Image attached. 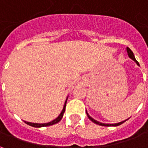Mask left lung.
<instances>
[{
    "label": "left lung",
    "instance_id": "1",
    "mask_svg": "<svg viewBox=\"0 0 148 148\" xmlns=\"http://www.w3.org/2000/svg\"><path fill=\"white\" fill-rule=\"evenodd\" d=\"M127 55L129 56V58H132L133 61H135L136 62V64L138 65V66H140V64H139V62L136 61V59L135 58V56H134V54L133 52L132 51V50H131L129 47H127ZM86 114L87 116H88V117H89V119H90V121H93V123H95V124H98V125H101V126H106V127H111V126H119V125H121V124H123V123H124L125 121H121V122H119V123H116V124H103V123H101V122H99V121H97L96 120H94V119H93V118L90 116V115L88 114V112H87L86 111Z\"/></svg>",
    "mask_w": 148,
    "mask_h": 148
}]
</instances>
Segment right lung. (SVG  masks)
Returning <instances> with one entry per match:
<instances>
[{
	"mask_svg": "<svg viewBox=\"0 0 148 148\" xmlns=\"http://www.w3.org/2000/svg\"><path fill=\"white\" fill-rule=\"evenodd\" d=\"M66 101H67V98L66 100V101H65L64 106H63V109L62 110L61 113L59 114L58 117L55 119L54 121H51V122H49V123H45V124H37V123H31V122H27V121H24L25 123L28 125H30V126H32L34 127H47V126H51V125H53V124H55L58 123L59 121H61L62 118L63 116V113H64L65 110H66Z\"/></svg>",
	"mask_w": 148,
	"mask_h": 148,
	"instance_id": "obj_1",
	"label": "right lung"
}]
</instances>
